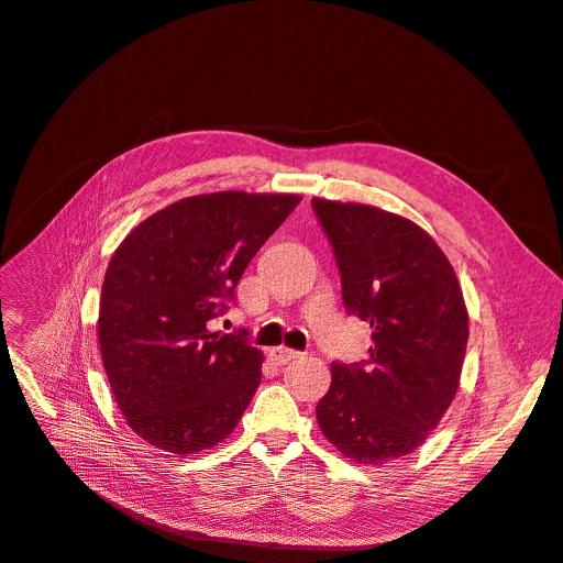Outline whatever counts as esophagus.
<instances>
[{
	"label": "esophagus",
	"instance_id": "34e87169",
	"mask_svg": "<svg viewBox=\"0 0 563 563\" xmlns=\"http://www.w3.org/2000/svg\"><path fill=\"white\" fill-rule=\"evenodd\" d=\"M271 360L273 362H277V364H286V362H290V360H296L300 353L298 351H292V347H286V345H277V347H271Z\"/></svg>",
	"mask_w": 563,
	"mask_h": 563
}]
</instances>
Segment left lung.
Here are the masks:
<instances>
[{"label":"left lung","mask_w":563,"mask_h":563,"mask_svg":"<svg viewBox=\"0 0 563 563\" xmlns=\"http://www.w3.org/2000/svg\"><path fill=\"white\" fill-rule=\"evenodd\" d=\"M341 275L343 307L371 325L368 360L332 364L318 400L323 435L364 465L408 456L456 396L467 351V309L435 240L394 212L311 201Z\"/></svg>","instance_id":"left-lung-1"}]
</instances>
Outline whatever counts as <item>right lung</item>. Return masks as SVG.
Wrapping results in <instances>:
<instances>
[{
	"mask_svg": "<svg viewBox=\"0 0 563 563\" xmlns=\"http://www.w3.org/2000/svg\"><path fill=\"white\" fill-rule=\"evenodd\" d=\"M298 195L212 192L180 199L132 229L107 265L98 341L128 426L169 453L222 442L261 383L247 330H210L254 254Z\"/></svg>",
	"mask_w": 563,
	"mask_h": 563,
	"instance_id": "obj_1",
	"label": "right lung"
}]
</instances>
